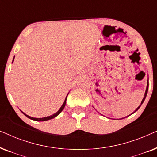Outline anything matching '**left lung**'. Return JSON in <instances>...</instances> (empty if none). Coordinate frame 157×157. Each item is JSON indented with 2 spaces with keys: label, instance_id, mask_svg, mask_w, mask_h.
Returning <instances> with one entry per match:
<instances>
[{
  "label": "left lung",
  "instance_id": "obj_1",
  "mask_svg": "<svg viewBox=\"0 0 157 157\" xmlns=\"http://www.w3.org/2000/svg\"><path fill=\"white\" fill-rule=\"evenodd\" d=\"M148 89H149V81H147V89H146V91H145V94H144V98H143V99H142V101H141V104H140V106H139L138 108H137L136 110H135L134 112H133L132 113H134V112H136V111L138 110V109L140 108V106H141V104H143L144 103V100H145V98H146V96H147V92H148ZM121 119H123V118H121Z\"/></svg>",
  "mask_w": 157,
  "mask_h": 157
}]
</instances>
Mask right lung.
I'll return each mask as SVG.
<instances>
[{
  "instance_id": "obj_1",
  "label": "right lung",
  "mask_w": 157,
  "mask_h": 157,
  "mask_svg": "<svg viewBox=\"0 0 157 157\" xmlns=\"http://www.w3.org/2000/svg\"><path fill=\"white\" fill-rule=\"evenodd\" d=\"M13 60H14V59H13ZM13 62H12V63H13ZM68 94H67V96H66V98H65V101H64V102H63V105H62L61 108L59 109V110L56 113H53V115H51V116H48V117H44V118H33V117H30V116H29V115L25 114V113H23V111H22V113H23V114H24V115L25 116V117H27L28 118H29V119H32V120H34V121H48V120H50V119H53V118H55L56 117H57V116L59 115V113H61L62 111H63V109H64V107H65V106H66V98H67Z\"/></svg>"
}]
</instances>
